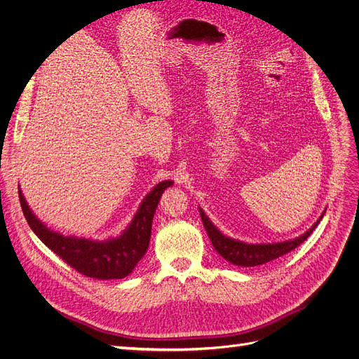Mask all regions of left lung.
Returning a JSON list of instances; mask_svg holds the SVG:
<instances>
[{
  "label": "left lung",
  "mask_w": 359,
  "mask_h": 359,
  "mask_svg": "<svg viewBox=\"0 0 359 359\" xmlns=\"http://www.w3.org/2000/svg\"><path fill=\"white\" fill-rule=\"evenodd\" d=\"M200 215L204 223V228L207 231V235L210 238L211 244H213L217 253L226 259L229 263L236 264V266H259V264L268 263L271 260H275L281 257L291 250L299 247L304 240H308V236L313 232V229L318 226V223L321 222L323 216L316 220L313 226L304 232L303 235L294 238V240L284 241V243H275V244H247L238 240H232V238L224 236L210 219L204 215V211L200 208Z\"/></svg>",
  "instance_id": "obj_1"
}]
</instances>
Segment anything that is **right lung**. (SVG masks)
Segmentation results:
<instances>
[{
    "label": "right lung",
    "mask_w": 359,
    "mask_h": 359,
    "mask_svg": "<svg viewBox=\"0 0 359 359\" xmlns=\"http://www.w3.org/2000/svg\"><path fill=\"white\" fill-rule=\"evenodd\" d=\"M171 184V180L159 182L144 196L128 228L119 236L111 238L108 241H91L86 238L63 236L62 233L53 232L35 217L20 189L19 200L25 219L34 233L71 268L96 280H121L133 272L148 250L152 220L159 198Z\"/></svg>",
    "instance_id": "right-lung-1"
}]
</instances>
